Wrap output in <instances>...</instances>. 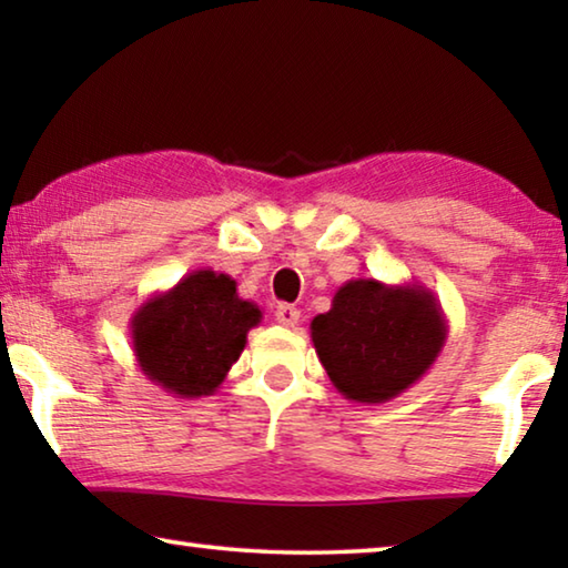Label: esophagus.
<instances>
[{
  "mask_svg": "<svg viewBox=\"0 0 568 568\" xmlns=\"http://www.w3.org/2000/svg\"><path fill=\"white\" fill-rule=\"evenodd\" d=\"M275 321L285 325V328H293V325H297V321H301V311H297V307H293V305H277Z\"/></svg>",
  "mask_w": 568,
  "mask_h": 568,
  "instance_id": "esophagus-1",
  "label": "esophagus"
}]
</instances>
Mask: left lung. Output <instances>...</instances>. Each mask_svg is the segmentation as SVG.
<instances>
[{
	"instance_id": "8db88e82",
	"label": "left lung",
	"mask_w": 568,
	"mask_h": 568,
	"mask_svg": "<svg viewBox=\"0 0 568 568\" xmlns=\"http://www.w3.org/2000/svg\"><path fill=\"white\" fill-rule=\"evenodd\" d=\"M311 338L343 398L386 403L426 376L448 338L444 307L428 287L358 277L341 285Z\"/></svg>"
}]
</instances>
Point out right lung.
<instances>
[{
  "instance_id": "right-lung-1",
  "label": "right lung",
  "mask_w": 568,
  "mask_h": 568,
  "mask_svg": "<svg viewBox=\"0 0 568 568\" xmlns=\"http://www.w3.org/2000/svg\"><path fill=\"white\" fill-rule=\"evenodd\" d=\"M261 321V307L237 295L233 277L207 267L134 311L132 351L140 371L175 398L213 396Z\"/></svg>"
}]
</instances>
